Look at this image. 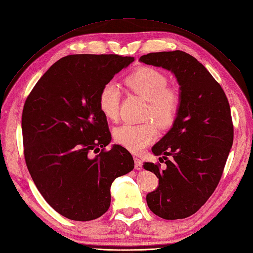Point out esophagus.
<instances>
[{
  "label": "esophagus",
  "mask_w": 253,
  "mask_h": 253,
  "mask_svg": "<svg viewBox=\"0 0 253 253\" xmlns=\"http://www.w3.org/2000/svg\"><path fill=\"white\" fill-rule=\"evenodd\" d=\"M134 162H135V169H143V162H141L140 159L134 158Z\"/></svg>",
  "instance_id": "34e87169"
}]
</instances>
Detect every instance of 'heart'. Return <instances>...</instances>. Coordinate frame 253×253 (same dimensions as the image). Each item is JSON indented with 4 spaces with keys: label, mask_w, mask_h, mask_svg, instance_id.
Masks as SVG:
<instances>
[{
    "label": "heart",
    "mask_w": 253,
    "mask_h": 253,
    "mask_svg": "<svg viewBox=\"0 0 253 253\" xmlns=\"http://www.w3.org/2000/svg\"><path fill=\"white\" fill-rule=\"evenodd\" d=\"M126 89L147 101L139 125L125 123L113 132L115 141L126 149L137 153L157 137L158 127L169 128L174 125L180 109V95L169 87V77L161 71L149 66L138 67L125 79ZM121 90L110 82L103 85L97 96V106L106 119L115 121L119 116ZM148 119H151L155 124Z\"/></svg>",
    "instance_id": "1"
}]
</instances>
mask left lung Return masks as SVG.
Segmentation results:
<instances>
[{"mask_svg": "<svg viewBox=\"0 0 253 253\" xmlns=\"http://www.w3.org/2000/svg\"><path fill=\"white\" fill-rule=\"evenodd\" d=\"M139 61L173 72L181 100L173 127L151 149L163 156L165 169L159 162L143 165L159 178L147 204L163 219L187 218L205 204L222 176L234 138L230 104L217 80L187 52H151Z\"/></svg>", "mask_w": 253, "mask_h": 253, "instance_id": "obj_1", "label": "left lung"}]
</instances>
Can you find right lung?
I'll return each instance as SVG.
<instances>
[{"instance_id":"obj_1","label":"right lung","mask_w":253,"mask_h":253,"mask_svg":"<svg viewBox=\"0 0 253 253\" xmlns=\"http://www.w3.org/2000/svg\"><path fill=\"white\" fill-rule=\"evenodd\" d=\"M133 61L119 54L66 55L41 77L24 103L29 173L42 198L67 219L101 217L110 206L113 181L134 169L126 148L105 149L112 135L97 106L101 88Z\"/></svg>"}]
</instances>
